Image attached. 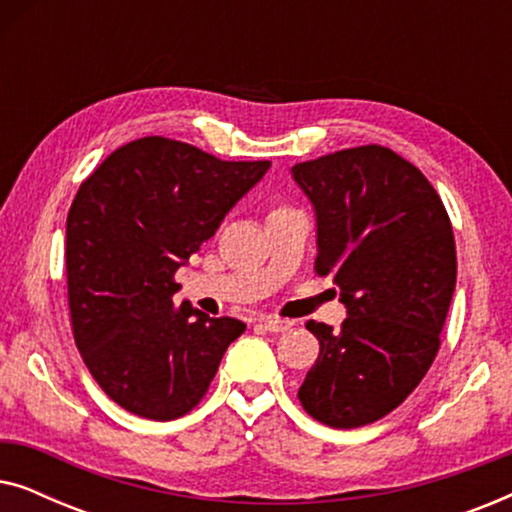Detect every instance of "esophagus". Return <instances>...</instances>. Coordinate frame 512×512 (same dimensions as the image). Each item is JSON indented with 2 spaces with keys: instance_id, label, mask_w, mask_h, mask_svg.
<instances>
[{
  "instance_id": "1",
  "label": "esophagus",
  "mask_w": 512,
  "mask_h": 512,
  "mask_svg": "<svg viewBox=\"0 0 512 512\" xmlns=\"http://www.w3.org/2000/svg\"><path fill=\"white\" fill-rule=\"evenodd\" d=\"M261 326L265 328V331H270V333H284V331H289V328L293 326V321L279 319V317H261Z\"/></svg>"
}]
</instances>
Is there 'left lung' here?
Listing matches in <instances>:
<instances>
[{
    "mask_svg": "<svg viewBox=\"0 0 512 512\" xmlns=\"http://www.w3.org/2000/svg\"><path fill=\"white\" fill-rule=\"evenodd\" d=\"M317 216L319 275H333L347 319L307 321L319 356L300 384L303 408L333 429L373 424L422 382L440 347L457 251L429 179L384 146L291 167Z\"/></svg>",
    "mask_w": 512,
    "mask_h": 512,
    "instance_id": "8db88e82",
    "label": "left lung"
}]
</instances>
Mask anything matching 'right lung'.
Returning a JSON list of instances; mask_svg holds the SVG:
<instances>
[{
  "label": "right lung",
  "instance_id": "obj_1",
  "mask_svg": "<svg viewBox=\"0 0 512 512\" xmlns=\"http://www.w3.org/2000/svg\"><path fill=\"white\" fill-rule=\"evenodd\" d=\"M268 167L142 137L111 153L76 193L67 214L74 340L104 394L132 415L167 422L191 412L247 328L188 300L174 305V272Z\"/></svg>",
  "mask_w": 512,
  "mask_h": 512
}]
</instances>
